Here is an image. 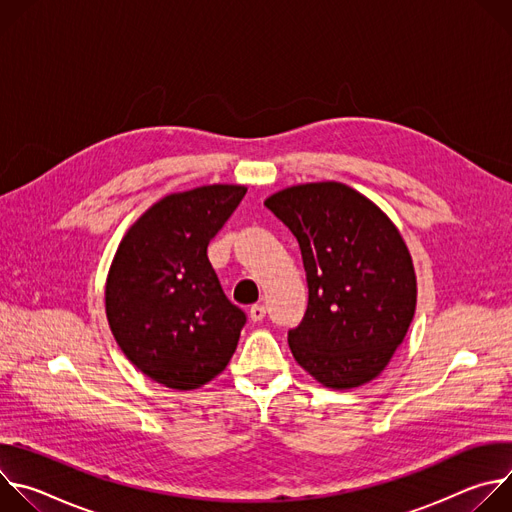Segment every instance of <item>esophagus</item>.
Wrapping results in <instances>:
<instances>
[{
	"instance_id": "esophagus-1",
	"label": "esophagus",
	"mask_w": 512,
	"mask_h": 512,
	"mask_svg": "<svg viewBox=\"0 0 512 512\" xmlns=\"http://www.w3.org/2000/svg\"><path fill=\"white\" fill-rule=\"evenodd\" d=\"M265 314H267V310H265V306H261V304H255V306H251V310H249V316H251L253 322H261V320L265 318Z\"/></svg>"
}]
</instances>
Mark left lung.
<instances>
[{
    "label": "left lung",
    "mask_w": 512,
    "mask_h": 512,
    "mask_svg": "<svg viewBox=\"0 0 512 512\" xmlns=\"http://www.w3.org/2000/svg\"><path fill=\"white\" fill-rule=\"evenodd\" d=\"M265 206L298 239L308 310L287 332L300 367L332 389L373 381L415 314L411 255L395 225L340 182L285 188Z\"/></svg>",
    "instance_id": "obj_1"
}]
</instances>
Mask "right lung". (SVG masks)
<instances>
[{
  "instance_id": "right-lung-1",
  "label": "right lung",
  "mask_w": 512,
  "mask_h": 512,
  "mask_svg": "<svg viewBox=\"0 0 512 512\" xmlns=\"http://www.w3.org/2000/svg\"><path fill=\"white\" fill-rule=\"evenodd\" d=\"M245 192L214 184L170 194L115 253L105 289L111 332L143 375L170 389H198L225 371L247 322L206 255Z\"/></svg>"
}]
</instances>
